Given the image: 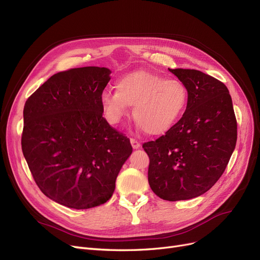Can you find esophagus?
Here are the masks:
<instances>
[{
    "label": "esophagus",
    "mask_w": 260,
    "mask_h": 260,
    "mask_svg": "<svg viewBox=\"0 0 260 260\" xmlns=\"http://www.w3.org/2000/svg\"><path fill=\"white\" fill-rule=\"evenodd\" d=\"M131 143H132L133 149H139V148H140V145H141L139 141H137L136 139H134V138H132V139H131Z\"/></svg>",
    "instance_id": "34e87169"
}]
</instances>
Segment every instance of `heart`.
Returning a JSON list of instances; mask_svg holds the SVG:
<instances>
[{
    "label": "heart",
    "instance_id": "1",
    "mask_svg": "<svg viewBox=\"0 0 260 260\" xmlns=\"http://www.w3.org/2000/svg\"><path fill=\"white\" fill-rule=\"evenodd\" d=\"M116 90H104L100 95L110 123L119 124L134 105L135 121L153 136L170 131L187 107L188 91L182 82L149 71L122 76L116 83Z\"/></svg>",
    "mask_w": 260,
    "mask_h": 260
}]
</instances>
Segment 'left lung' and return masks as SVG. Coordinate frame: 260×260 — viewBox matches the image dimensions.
Here are the masks:
<instances>
[{
  "label": "left lung",
  "mask_w": 260,
  "mask_h": 260,
  "mask_svg": "<svg viewBox=\"0 0 260 260\" xmlns=\"http://www.w3.org/2000/svg\"><path fill=\"white\" fill-rule=\"evenodd\" d=\"M169 71L187 88L186 110L166 135L142 148L153 192L173 202L200 197L218 182L235 150L237 121L222 82L199 70Z\"/></svg>",
  "instance_id": "left-lung-1"
}]
</instances>
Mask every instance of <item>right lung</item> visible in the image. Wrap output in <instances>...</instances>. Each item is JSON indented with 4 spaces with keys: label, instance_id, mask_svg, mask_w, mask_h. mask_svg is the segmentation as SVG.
<instances>
[{
    "label": "right lung",
    "instance_id": "obj_1",
    "mask_svg": "<svg viewBox=\"0 0 260 260\" xmlns=\"http://www.w3.org/2000/svg\"><path fill=\"white\" fill-rule=\"evenodd\" d=\"M107 68H75L52 75L25 102L22 152L44 196L88 209L106 203L133 152L129 139L103 118L100 95Z\"/></svg>",
    "mask_w": 260,
    "mask_h": 260
}]
</instances>
